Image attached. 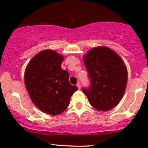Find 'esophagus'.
<instances>
[{
  "label": "esophagus",
  "mask_w": 148,
  "mask_h": 148,
  "mask_svg": "<svg viewBox=\"0 0 148 148\" xmlns=\"http://www.w3.org/2000/svg\"><path fill=\"white\" fill-rule=\"evenodd\" d=\"M77 87L80 89V88H81V84H80V82H78L77 84Z\"/></svg>",
  "instance_id": "obj_1"
}]
</instances>
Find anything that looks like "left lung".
<instances>
[{"label":"left lung","mask_w":148,"mask_h":148,"mask_svg":"<svg viewBox=\"0 0 148 148\" xmlns=\"http://www.w3.org/2000/svg\"><path fill=\"white\" fill-rule=\"evenodd\" d=\"M90 86L82 88L91 105L108 111L117 105L125 94L127 70L120 56L112 49L99 46L84 57Z\"/></svg>","instance_id":"1"}]
</instances>
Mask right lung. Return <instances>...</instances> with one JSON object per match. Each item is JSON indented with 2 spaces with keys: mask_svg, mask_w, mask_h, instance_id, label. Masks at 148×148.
I'll use <instances>...</instances> for the list:
<instances>
[{
  "mask_svg": "<svg viewBox=\"0 0 148 148\" xmlns=\"http://www.w3.org/2000/svg\"><path fill=\"white\" fill-rule=\"evenodd\" d=\"M63 61L62 55L46 49L33 57L25 71V84L30 98L39 110L51 115L63 112L78 89L69 83L68 71L62 69Z\"/></svg>",
  "mask_w": 148,
  "mask_h": 148,
  "instance_id": "right-lung-1",
  "label": "right lung"
}]
</instances>
